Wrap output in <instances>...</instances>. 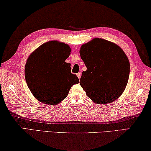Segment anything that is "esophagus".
Wrapping results in <instances>:
<instances>
[{
	"label": "esophagus",
	"mask_w": 151,
	"mask_h": 151,
	"mask_svg": "<svg viewBox=\"0 0 151 151\" xmlns=\"http://www.w3.org/2000/svg\"><path fill=\"white\" fill-rule=\"evenodd\" d=\"M81 73L80 72H79V73H77V76H78V78H79V79H80V78H81Z\"/></svg>",
	"instance_id": "esophagus-1"
}]
</instances>
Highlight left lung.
<instances>
[{"label": "left lung", "mask_w": 151, "mask_h": 151, "mask_svg": "<svg viewBox=\"0 0 151 151\" xmlns=\"http://www.w3.org/2000/svg\"><path fill=\"white\" fill-rule=\"evenodd\" d=\"M80 54L87 68L80 83L87 96L99 104L119 98L130 73V63L123 50L112 42L95 38L82 45Z\"/></svg>", "instance_id": "obj_1"}]
</instances>
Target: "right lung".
<instances>
[{
	"label": "right lung",
	"instance_id": "right-lung-1",
	"mask_svg": "<svg viewBox=\"0 0 151 151\" xmlns=\"http://www.w3.org/2000/svg\"><path fill=\"white\" fill-rule=\"evenodd\" d=\"M68 44L50 41L41 45L30 56L25 66L26 83L39 101L55 105L64 99L71 86L79 83L65 61L70 54Z\"/></svg>",
	"mask_w": 151,
	"mask_h": 151
}]
</instances>
